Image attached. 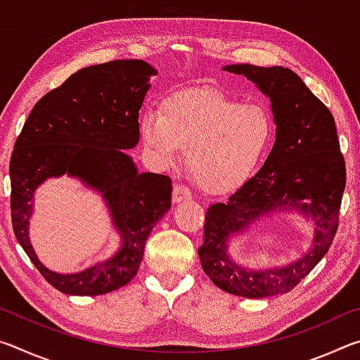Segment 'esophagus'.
Wrapping results in <instances>:
<instances>
[{
    "instance_id": "34e87169",
    "label": "esophagus",
    "mask_w": 360,
    "mask_h": 360,
    "mask_svg": "<svg viewBox=\"0 0 360 360\" xmlns=\"http://www.w3.org/2000/svg\"><path fill=\"white\" fill-rule=\"evenodd\" d=\"M192 198V192L191 188L184 184H176L173 188V202L179 203L184 202V200H191Z\"/></svg>"
}]
</instances>
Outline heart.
<instances>
[{"instance_id":"obj_1","label":"heart","mask_w":360,"mask_h":360,"mask_svg":"<svg viewBox=\"0 0 360 360\" xmlns=\"http://www.w3.org/2000/svg\"><path fill=\"white\" fill-rule=\"evenodd\" d=\"M139 131L155 162L173 163L187 148V167L198 184L225 192L252 174L271 141L273 125L260 105L198 89L172 95L162 112L146 111Z\"/></svg>"}]
</instances>
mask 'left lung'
<instances>
[{
    "instance_id": "obj_1",
    "label": "left lung",
    "mask_w": 360,
    "mask_h": 360,
    "mask_svg": "<svg viewBox=\"0 0 360 360\" xmlns=\"http://www.w3.org/2000/svg\"><path fill=\"white\" fill-rule=\"evenodd\" d=\"M224 71L246 76L271 101L276 139L257 173L227 203L211 205L205 240L198 248L202 268L219 289L246 298L285 294L327 254L338 229L346 186L335 119L298 75L283 66L229 65ZM295 209L316 225L314 246L285 267L249 271L228 254L231 236L262 217Z\"/></svg>"
}]
</instances>
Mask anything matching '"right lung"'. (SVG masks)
<instances>
[{
  "mask_svg": "<svg viewBox=\"0 0 360 360\" xmlns=\"http://www.w3.org/2000/svg\"><path fill=\"white\" fill-rule=\"evenodd\" d=\"M155 75L143 60L79 70L36 103L17 138L9 163L12 229L38 271L63 294L101 295L130 283L150 230L172 208V179L138 173L124 152L139 141V109ZM63 174L102 193L121 236L112 258L70 276L42 266L27 236L35 188Z\"/></svg>",
  "mask_w": 360,
  "mask_h": 360,
  "instance_id": "obj_1",
  "label": "right lung"
}]
</instances>
